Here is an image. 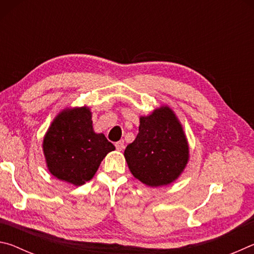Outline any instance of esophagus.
<instances>
[{"mask_svg":"<svg viewBox=\"0 0 254 254\" xmlns=\"http://www.w3.org/2000/svg\"><path fill=\"white\" fill-rule=\"evenodd\" d=\"M115 148H117V150H119V151H122V150L124 149V141L121 140V141H119V142L115 143Z\"/></svg>","mask_w":254,"mask_h":254,"instance_id":"obj_1","label":"esophagus"}]
</instances>
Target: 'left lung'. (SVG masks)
I'll use <instances>...</instances> for the list:
<instances>
[{
	"mask_svg": "<svg viewBox=\"0 0 254 254\" xmlns=\"http://www.w3.org/2000/svg\"><path fill=\"white\" fill-rule=\"evenodd\" d=\"M131 174L149 187L174 183L186 168L189 145L175 112L161 105L140 117L139 133L124 151Z\"/></svg>",
	"mask_w": 254,
	"mask_h": 254,
	"instance_id": "1",
	"label": "left lung"
}]
</instances>
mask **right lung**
<instances>
[{
    "label": "right lung",
    "mask_w": 254,
    "mask_h": 254,
    "mask_svg": "<svg viewBox=\"0 0 254 254\" xmlns=\"http://www.w3.org/2000/svg\"><path fill=\"white\" fill-rule=\"evenodd\" d=\"M42 150L49 173L63 182L81 186L89 182L106 154L115 147L93 128L88 106L66 107L47 130Z\"/></svg>",
    "instance_id": "right-lung-1"
}]
</instances>
